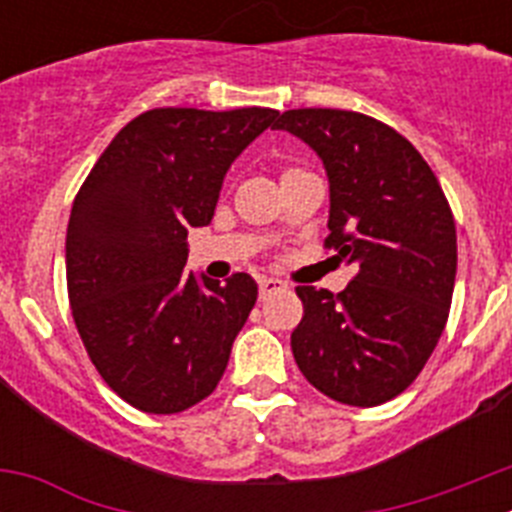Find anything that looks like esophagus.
Here are the masks:
<instances>
[{
  "mask_svg": "<svg viewBox=\"0 0 512 512\" xmlns=\"http://www.w3.org/2000/svg\"><path fill=\"white\" fill-rule=\"evenodd\" d=\"M279 289H284V282H279V279H271V277H259L261 300H266V297L274 295V292H279Z\"/></svg>",
  "mask_w": 512,
  "mask_h": 512,
  "instance_id": "34e87169",
  "label": "esophagus"
}]
</instances>
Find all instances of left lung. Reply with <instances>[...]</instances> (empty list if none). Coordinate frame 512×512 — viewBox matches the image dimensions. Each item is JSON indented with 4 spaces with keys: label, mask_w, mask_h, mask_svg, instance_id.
<instances>
[{
    "label": "left lung",
    "mask_w": 512,
    "mask_h": 512,
    "mask_svg": "<svg viewBox=\"0 0 512 512\" xmlns=\"http://www.w3.org/2000/svg\"><path fill=\"white\" fill-rule=\"evenodd\" d=\"M277 130L318 153L330 184L325 248L356 269L338 295L297 287L292 354L330 400L374 408L423 372L449 320L456 225L431 166L390 125L348 110H287Z\"/></svg>",
    "instance_id": "8db88e82"
}]
</instances>
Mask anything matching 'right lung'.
<instances>
[{
	"mask_svg": "<svg viewBox=\"0 0 512 512\" xmlns=\"http://www.w3.org/2000/svg\"><path fill=\"white\" fill-rule=\"evenodd\" d=\"M277 110L158 107L130 120L81 184L66 230L69 302L89 359L133 408L171 415L217 387L256 305L248 274L184 271L230 164Z\"/></svg>",
	"mask_w": 512,
	"mask_h": 512,
	"instance_id": "right-lung-1",
	"label": "right lung"
}]
</instances>
